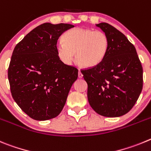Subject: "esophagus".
I'll return each instance as SVG.
<instances>
[{
  "label": "esophagus",
  "instance_id": "esophagus-1",
  "mask_svg": "<svg viewBox=\"0 0 151 151\" xmlns=\"http://www.w3.org/2000/svg\"><path fill=\"white\" fill-rule=\"evenodd\" d=\"M78 77H79V78H82V77H83V74L81 72V70H79Z\"/></svg>",
  "mask_w": 151,
  "mask_h": 151
}]
</instances>
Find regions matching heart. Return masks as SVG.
I'll use <instances>...</instances> for the list:
<instances>
[{
    "instance_id": "1",
    "label": "heart",
    "mask_w": 151,
    "mask_h": 151,
    "mask_svg": "<svg viewBox=\"0 0 151 151\" xmlns=\"http://www.w3.org/2000/svg\"><path fill=\"white\" fill-rule=\"evenodd\" d=\"M62 42L56 45L59 59L70 64L76 53V61L83 68H95L101 63L108 55L110 40L101 31L76 28L68 31L62 37Z\"/></svg>"
}]
</instances>
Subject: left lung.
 I'll use <instances>...</instances> for the list:
<instances>
[{"label":"left lung","mask_w":151,"mask_h":151,"mask_svg":"<svg viewBox=\"0 0 151 151\" xmlns=\"http://www.w3.org/2000/svg\"><path fill=\"white\" fill-rule=\"evenodd\" d=\"M110 40L105 59L95 68L81 70L87 83L88 101L97 114L118 117L135 105L143 86V69L133 44L108 23L96 24Z\"/></svg>","instance_id":"left-lung-1"}]
</instances>
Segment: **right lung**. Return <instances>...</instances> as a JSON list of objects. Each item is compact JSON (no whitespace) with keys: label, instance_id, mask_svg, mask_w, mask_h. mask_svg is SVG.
Listing matches in <instances>:
<instances>
[{"label":"right lung","instance_id":"obj_1","mask_svg":"<svg viewBox=\"0 0 151 151\" xmlns=\"http://www.w3.org/2000/svg\"><path fill=\"white\" fill-rule=\"evenodd\" d=\"M70 24L43 23L15 47L8 68L10 91L16 104L35 120L55 117L65 104L78 70L64 64L57 40Z\"/></svg>","mask_w":151,"mask_h":151}]
</instances>
